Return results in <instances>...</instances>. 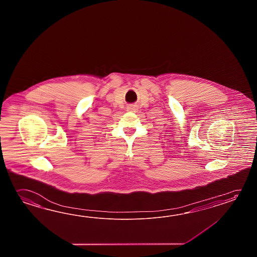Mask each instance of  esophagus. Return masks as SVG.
<instances>
[{"label":"esophagus","mask_w":257,"mask_h":257,"mask_svg":"<svg viewBox=\"0 0 257 257\" xmlns=\"http://www.w3.org/2000/svg\"><path fill=\"white\" fill-rule=\"evenodd\" d=\"M127 110H128V111H131V112H136V110L138 109H137L136 106H134V105H133V106H130V107H127Z\"/></svg>","instance_id":"obj_1"}]
</instances>
